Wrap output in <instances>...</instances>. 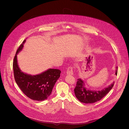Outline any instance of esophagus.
Wrapping results in <instances>:
<instances>
[{
	"mask_svg": "<svg viewBox=\"0 0 129 129\" xmlns=\"http://www.w3.org/2000/svg\"><path fill=\"white\" fill-rule=\"evenodd\" d=\"M67 74L68 75H73L74 73H73V68L72 67H70L67 70Z\"/></svg>",
	"mask_w": 129,
	"mask_h": 129,
	"instance_id": "34e87169",
	"label": "esophagus"
}]
</instances>
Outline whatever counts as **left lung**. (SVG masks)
Listing matches in <instances>:
<instances>
[{"label":"left lung","mask_w":129,"mask_h":129,"mask_svg":"<svg viewBox=\"0 0 129 129\" xmlns=\"http://www.w3.org/2000/svg\"><path fill=\"white\" fill-rule=\"evenodd\" d=\"M118 67H116V75H117ZM114 82L110 86L101 90H92L86 88L84 81L81 79H78L74 91L76 98L82 103L91 104L100 101L113 88Z\"/></svg>","instance_id":"obj_1"}]
</instances>
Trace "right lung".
I'll return each mask as SVG.
<instances>
[{
	"mask_svg": "<svg viewBox=\"0 0 129 129\" xmlns=\"http://www.w3.org/2000/svg\"><path fill=\"white\" fill-rule=\"evenodd\" d=\"M25 41L24 40L20 44L14 58L13 69L15 81L27 97L34 101H44L51 93L61 71L58 69H49L40 74L34 76L22 72L18 65L17 54L22 49Z\"/></svg>",
	"mask_w": 129,
	"mask_h": 129,
	"instance_id": "1",
	"label": "right lung"
}]
</instances>
